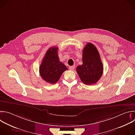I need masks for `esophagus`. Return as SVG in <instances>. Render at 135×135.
Instances as JSON below:
<instances>
[{"instance_id":"34e87169","label":"esophagus","mask_w":135,"mask_h":135,"mask_svg":"<svg viewBox=\"0 0 135 135\" xmlns=\"http://www.w3.org/2000/svg\"><path fill=\"white\" fill-rule=\"evenodd\" d=\"M69 69H70V70H74V69H75V66H69Z\"/></svg>"}]
</instances>
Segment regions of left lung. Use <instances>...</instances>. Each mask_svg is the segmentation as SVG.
<instances>
[{"mask_svg": "<svg viewBox=\"0 0 135 135\" xmlns=\"http://www.w3.org/2000/svg\"><path fill=\"white\" fill-rule=\"evenodd\" d=\"M83 64L76 67L81 81L85 84L97 83L103 73V66L98 51L92 43L86 44L83 50Z\"/></svg>", "mask_w": 135, "mask_h": 135, "instance_id": "left-lung-1", "label": "left lung"}]
</instances>
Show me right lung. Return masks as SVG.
<instances>
[{
  "instance_id": "obj_1",
  "label": "right lung",
  "mask_w": 135,
  "mask_h": 135,
  "mask_svg": "<svg viewBox=\"0 0 135 135\" xmlns=\"http://www.w3.org/2000/svg\"><path fill=\"white\" fill-rule=\"evenodd\" d=\"M57 47H50L46 52L40 66L42 78L51 84H55L60 79L67 67L59 61Z\"/></svg>"
}]
</instances>
